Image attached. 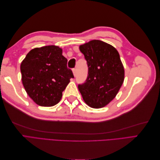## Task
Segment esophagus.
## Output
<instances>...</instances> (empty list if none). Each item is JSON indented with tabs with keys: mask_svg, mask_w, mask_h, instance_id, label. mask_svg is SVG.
Masks as SVG:
<instances>
[{
	"mask_svg": "<svg viewBox=\"0 0 160 160\" xmlns=\"http://www.w3.org/2000/svg\"><path fill=\"white\" fill-rule=\"evenodd\" d=\"M72 72H73L74 76H75V75H76V69H75V68L72 69Z\"/></svg>",
	"mask_w": 160,
	"mask_h": 160,
	"instance_id": "obj_1",
	"label": "esophagus"
}]
</instances>
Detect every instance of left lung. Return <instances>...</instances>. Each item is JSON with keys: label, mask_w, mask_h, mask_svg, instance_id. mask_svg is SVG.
Segmentation results:
<instances>
[{"label": "left lung", "mask_w": 160, "mask_h": 160, "mask_svg": "<svg viewBox=\"0 0 160 160\" xmlns=\"http://www.w3.org/2000/svg\"><path fill=\"white\" fill-rule=\"evenodd\" d=\"M87 61L88 76L78 88L85 102L98 109L112 101L124 81V68L115 48L99 40L79 47Z\"/></svg>", "instance_id": "1"}]
</instances>
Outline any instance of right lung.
<instances>
[{
  "mask_svg": "<svg viewBox=\"0 0 160 160\" xmlns=\"http://www.w3.org/2000/svg\"><path fill=\"white\" fill-rule=\"evenodd\" d=\"M67 63L62 49L55 45L35 48L22 61L23 86L37 105L51 107L59 102L62 91L74 77Z\"/></svg>",
  "mask_w": 160,
  "mask_h": 160,
  "instance_id": "1",
  "label": "right lung"
}]
</instances>
